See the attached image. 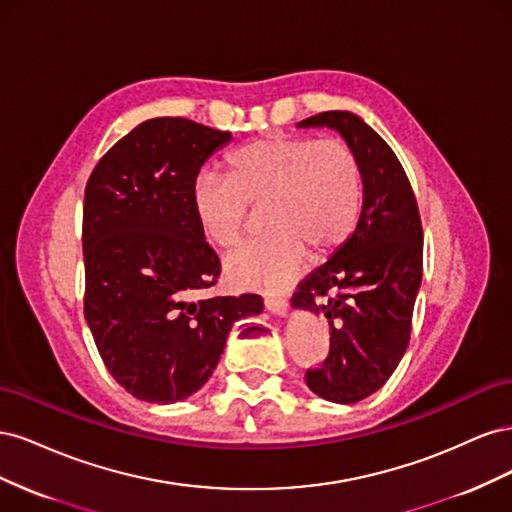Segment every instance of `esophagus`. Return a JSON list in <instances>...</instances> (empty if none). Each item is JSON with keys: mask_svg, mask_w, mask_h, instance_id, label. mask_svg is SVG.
Returning <instances> with one entry per match:
<instances>
[{"mask_svg": "<svg viewBox=\"0 0 512 512\" xmlns=\"http://www.w3.org/2000/svg\"><path fill=\"white\" fill-rule=\"evenodd\" d=\"M265 307L269 309L271 314H277V316H286V314H288V307H290V305H288V301H286V299H275V297H273V299H267V301H265Z\"/></svg>", "mask_w": 512, "mask_h": 512, "instance_id": "esophagus-1", "label": "esophagus"}]
</instances>
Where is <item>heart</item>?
Masks as SVG:
<instances>
[{
    "instance_id": "1",
    "label": "heart",
    "mask_w": 512,
    "mask_h": 512,
    "mask_svg": "<svg viewBox=\"0 0 512 512\" xmlns=\"http://www.w3.org/2000/svg\"><path fill=\"white\" fill-rule=\"evenodd\" d=\"M226 168L228 177L196 179L192 205L203 235L222 250L243 239L250 207L265 205V235L224 262L237 286L284 288L301 273L307 252L316 260L335 254L359 222L361 164L344 141L260 136L232 151Z\"/></svg>"
}]
</instances>
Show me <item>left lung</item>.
Instances as JSON below:
<instances>
[{"mask_svg": "<svg viewBox=\"0 0 512 512\" xmlns=\"http://www.w3.org/2000/svg\"><path fill=\"white\" fill-rule=\"evenodd\" d=\"M297 126L335 128L361 164L359 224L292 294V305L322 316L331 333L327 359L305 371L307 386L335 404H354L391 378L408 348L423 277L421 213L404 166L361 117L327 111Z\"/></svg>", "mask_w": 512, "mask_h": 512, "instance_id": "left-lung-1", "label": "left lung"}]
</instances>
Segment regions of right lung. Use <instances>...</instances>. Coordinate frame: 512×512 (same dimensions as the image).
Wrapping results in <instances>:
<instances>
[{"instance_id": "obj_1", "label": "right lung", "mask_w": 512, "mask_h": 512, "mask_svg": "<svg viewBox=\"0 0 512 512\" xmlns=\"http://www.w3.org/2000/svg\"><path fill=\"white\" fill-rule=\"evenodd\" d=\"M230 141L185 117L143 121L91 170L83 205L85 320L111 376L173 404L218 367L232 322L258 294L203 297L222 273L192 205L200 166Z\"/></svg>"}]
</instances>
